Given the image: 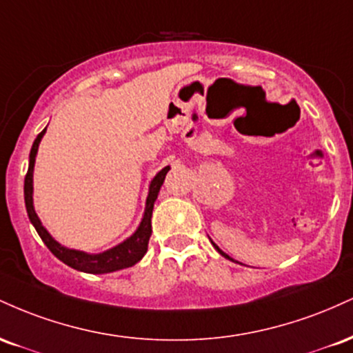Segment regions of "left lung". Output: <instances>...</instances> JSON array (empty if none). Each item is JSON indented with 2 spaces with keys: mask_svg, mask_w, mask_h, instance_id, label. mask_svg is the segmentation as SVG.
<instances>
[{
  "mask_svg": "<svg viewBox=\"0 0 353 353\" xmlns=\"http://www.w3.org/2000/svg\"><path fill=\"white\" fill-rule=\"evenodd\" d=\"M212 244H214V242H212ZM214 247H216V249H217V252H219V254H222V255H224V257H225V259H230V257H229V255H228V254H224V252H222V250H221V249H219V247H217L216 244H214ZM230 261H232V259H230Z\"/></svg>",
  "mask_w": 353,
  "mask_h": 353,
  "instance_id": "left-lung-1",
  "label": "left lung"
}]
</instances>
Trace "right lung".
I'll list each match as a JSON object with an SVG mask.
<instances>
[{"label":"right lung","instance_id":"add662e5","mask_svg":"<svg viewBox=\"0 0 353 353\" xmlns=\"http://www.w3.org/2000/svg\"><path fill=\"white\" fill-rule=\"evenodd\" d=\"M46 132V129H43L39 132L38 137L34 139L33 148L30 152V168H28L26 177H24V204H26L28 217H30L31 224L34 225L36 232L39 234V237L43 239V242L46 244L48 249L51 250L61 262H64L66 265L72 267V269L81 270V272L88 274H108L114 272V270L125 269V267H131L137 264L141 259L144 257L145 250H148V242L151 237V217H152V209H154V201L157 199V194H159L161 185L165 179V174L169 171V165L164 168L163 171L154 177L151 185H149V194L148 201H145V210L144 217L141 221L139 228L128 241H124L123 244L112 247V249L106 250L103 254H86L81 252V250H72L66 249L52 239L48 230L41 225L38 216H36L34 208H33V169H34V161H36V152H38V145L41 137Z\"/></svg>","mask_w":353,"mask_h":353}]
</instances>
